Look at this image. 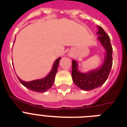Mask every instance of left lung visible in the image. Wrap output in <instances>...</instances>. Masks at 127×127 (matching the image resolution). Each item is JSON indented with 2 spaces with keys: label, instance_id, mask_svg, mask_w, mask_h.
<instances>
[{
  "label": "left lung",
  "instance_id": "1",
  "mask_svg": "<svg viewBox=\"0 0 127 127\" xmlns=\"http://www.w3.org/2000/svg\"><path fill=\"white\" fill-rule=\"evenodd\" d=\"M98 39L106 51V55L102 66L98 69L91 70L88 73H82L78 70V64L75 61H72V78L74 83L83 90H92L105 83L113 64V48L110 38L103 29L98 26Z\"/></svg>",
  "mask_w": 127,
  "mask_h": 127
}]
</instances>
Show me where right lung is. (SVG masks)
<instances>
[{
    "instance_id": "add662e5",
    "label": "right lung",
    "mask_w": 127,
    "mask_h": 127,
    "mask_svg": "<svg viewBox=\"0 0 127 127\" xmlns=\"http://www.w3.org/2000/svg\"><path fill=\"white\" fill-rule=\"evenodd\" d=\"M61 57L56 60L54 63L51 71L50 72L46 77L44 78L39 80H35L30 82H24L20 80L18 77L19 81L20 83L24 85L27 88L30 89L31 90L36 92H45L49 89L51 88L53 86L55 81V77L56 73L57 72V68L59 64Z\"/></svg>"
}]
</instances>
